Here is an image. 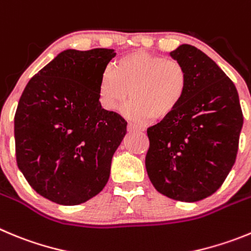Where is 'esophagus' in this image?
I'll use <instances>...</instances> for the list:
<instances>
[{"label": "esophagus", "mask_w": 251, "mask_h": 251, "mask_svg": "<svg viewBox=\"0 0 251 251\" xmlns=\"http://www.w3.org/2000/svg\"><path fill=\"white\" fill-rule=\"evenodd\" d=\"M128 132H142L143 130V128L141 127V126H137V124L134 123H128Z\"/></svg>", "instance_id": "34e87169"}]
</instances>
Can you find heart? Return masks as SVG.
<instances>
[{
	"label": "heart",
	"instance_id": "1",
	"mask_svg": "<svg viewBox=\"0 0 251 251\" xmlns=\"http://www.w3.org/2000/svg\"><path fill=\"white\" fill-rule=\"evenodd\" d=\"M189 87V75L180 62L165 59L146 50L122 57L116 70L102 72L98 84L100 104L116 110L129 96L123 113L133 121L165 119L183 103Z\"/></svg>",
	"mask_w": 251,
	"mask_h": 251
}]
</instances>
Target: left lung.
Segmentation results:
<instances>
[{
    "mask_svg": "<svg viewBox=\"0 0 251 251\" xmlns=\"http://www.w3.org/2000/svg\"><path fill=\"white\" fill-rule=\"evenodd\" d=\"M171 57L189 75L183 103L147 133L146 168L154 188L179 201L217 192L236 159L243 112L235 86L204 52L180 45Z\"/></svg>",
    "mask_w": 251,
    "mask_h": 251,
    "instance_id": "obj_1",
    "label": "left lung"
}]
</instances>
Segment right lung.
I'll return each instance as SVG.
<instances>
[{
	"label": "right lung",
	"instance_id": "add662e5",
	"mask_svg": "<svg viewBox=\"0 0 251 251\" xmlns=\"http://www.w3.org/2000/svg\"><path fill=\"white\" fill-rule=\"evenodd\" d=\"M114 50H66L27 83L15 114L16 159L28 184L61 205L102 192L127 122L103 109L98 84Z\"/></svg>",
	"mask_w": 251,
	"mask_h": 251
}]
</instances>
